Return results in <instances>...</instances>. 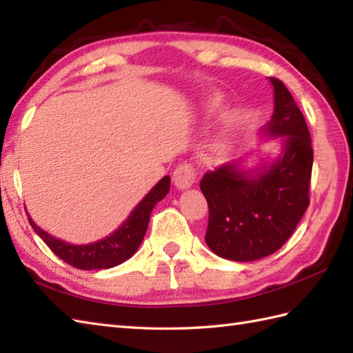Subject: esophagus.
I'll return each instance as SVG.
<instances>
[{"instance_id":"esophagus-1","label":"esophagus","mask_w":353,"mask_h":353,"mask_svg":"<svg viewBox=\"0 0 353 353\" xmlns=\"http://www.w3.org/2000/svg\"><path fill=\"white\" fill-rule=\"evenodd\" d=\"M197 181V171L191 163L177 165L174 172H172V182L179 190H188Z\"/></svg>"}]
</instances>
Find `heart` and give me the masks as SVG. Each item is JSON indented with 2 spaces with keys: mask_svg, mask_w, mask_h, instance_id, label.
I'll return each mask as SVG.
<instances>
[{
  "mask_svg": "<svg viewBox=\"0 0 353 353\" xmlns=\"http://www.w3.org/2000/svg\"><path fill=\"white\" fill-rule=\"evenodd\" d=\"M216 103H219V100L214 99L211 101V106H216ZM232 132H234V125L229 124L226 127V130L223 132L221 137L216 139V142H215L214 147H212V152H214L215 156L223 157V156H226L230 152V148H232Z\"/></svg>",
  "mask_w": 353,
  "mask_h": 353,
  "instance_id": "heart-1",
  "label": "heart"
}]
</instances>
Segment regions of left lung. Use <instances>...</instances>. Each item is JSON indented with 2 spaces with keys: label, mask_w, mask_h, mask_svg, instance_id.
I'll return each instance as SVG.
<instances>
[{
  "label": "left lung",
  "mask_w": 353,
  "mask_h": 353,
  "mask_svg": "<svg viewBox=\"0 0 353 353\" xmlns=\"http://www.w3.org/2000/svg\"><path fill=\"white\" fill-rule=\"evenodd\" d=\"M274 112L264 132L283 138V153L273 163L245 171L243 161L208 171L200 190L209 206L206 244L230 261H256L288 241L310 206L314 153L303 114L279 79Z\"/></svg>",
  "instance_id": "obj_1"
}]
</instances>
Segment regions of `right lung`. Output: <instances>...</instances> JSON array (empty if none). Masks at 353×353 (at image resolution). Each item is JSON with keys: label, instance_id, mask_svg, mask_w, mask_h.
<instances>
[{"label": "right lung", "instance_id": "obj_1", "mask_svg": "<svg viewBox=\"0 0 353 353\" xmlns=\"http://www.w3.org/2000/svg\"><path fill=\"white\" fill-rule=\"evenodd\" d=\"M170 191V177L165 176L156 183L154 188L141 200V203L133 209L129 219H127L121 228L115 230L104 239L97 243L76 245L65 243L62 239L51 236L47 232L37 228L34 221L30 219L28 223L32 224L33 230L39 235L43 243L47 244L51 252L57 254L59 258L65 261L71 267L80 270H95V268H112L115 265L123 264L124 261L133 256L138 250L142 239L148 228L150 214L157 201H161Z\"/></svg>", "mask_w": 353, "mask_h": 353}]
</instances>
